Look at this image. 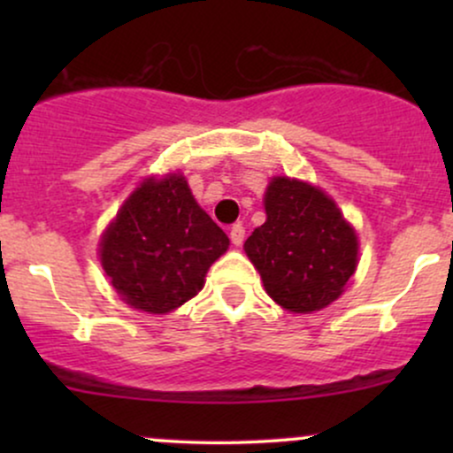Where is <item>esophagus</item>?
Here are the masks:
<instances>
[{
  "label": "esophagus",
  "mask_w": 453,
  "mask_h": 453,
  "mask_svg": "<svg viewBox=\"0 0 453 453\" xmlns=\"http://www.w3.org/2000/svg\"><path fill=\"white\" fill-rule=\"evenodd\" d=\"M230 241H232V244H236V247H241L244 241L242 223H234V226L230 227Z\"/></svg>",
  "instance_id": "esophagus-1"
}]
</instances>
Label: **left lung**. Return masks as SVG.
I'll return each instance as SVG.
<instances>
[{
	"mask_svg": "<svg viewBox=\"0 0 453 453\" xmlns=\"http://www.w3.org/2000/svg\"><path fill=\"white\" fill-rule=\"evenodd\" d=\"M266 221L244 241L270 298L292 313L334 303L357 268V236L336 202L303 180L274 176Z\"/></svg>",
	"mask_w": 453,
	"mask_h": 453,
	"instance_id": "1",
	"label": "left lung"
}]
</instances>
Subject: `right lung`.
Segmentation results:
<instances>
[{
	"label": "right lung",
	"instance_id": "add662e5",
	"mask_svg": "<svg viewBox=\"0 0 453 453\" xmlns=\"http://www.w3.org/2000/svg\"><path fill=\"white\" fill-rule=\"evenodd\" d=\"M230 238L200 209L183 174L147 179L104 232L100 259L123 303L164 315L204 288Z\"/></svg>",
	"mask_w": 453,
	"mask_h": 453
}]
</instances>
